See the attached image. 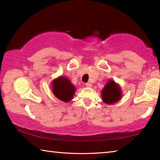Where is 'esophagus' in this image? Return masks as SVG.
<instances>
[{
    "instance_id": "obj_1",
    "label": "esophagus",
    "mask_w": 160,
    "mask_h": 160,
    "mask_svg": "<svg viewBox=\"0 0 160 160\" xmlns=\"http://www.w3.org/2000/svg\"><path fill=\"white\" fill-rule=\"evenodd\" d=\"M85 86L88 87V88H91V87H92V84H91L90 82H87V83L85 84Z\"/></svg>"
}]
</instances>
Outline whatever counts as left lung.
<instances>
[{
    "label": "left lung",
    "mask_w": 160,
    "mask_h": 160,
    "mask_svg": "<svg viewBox=\"0 0 160 160\" xmlns=\"http://www.w3.org/2000/svg\"><path fill=\"white\" fill-rule=\"evenodd\" d=\"M122 93L120 87L114 80H109L102 90L103 102L107 104H112L121 99Z\"/></svg>",
    "instance_id": "obj_1"
}]
</instances>
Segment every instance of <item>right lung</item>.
I'll return each instance as SVG.
<instances>
[{
  "label": "right lung",
  "instance_id": "1",
  "mask_svg": "<svg viewBox=\"0 0 160 160\" xmlns=\"http://www.w3.org/2000/svg\"><path fill=\"white\" fill-rule=\"evenodd\" d=\"M52 92L58 99L64 102H68L73 98L75 88L69 79L61 76L53 80Z\"/></svg>",
  "mask_w": 160,
  "mask_h": 160
}]
</instances>
